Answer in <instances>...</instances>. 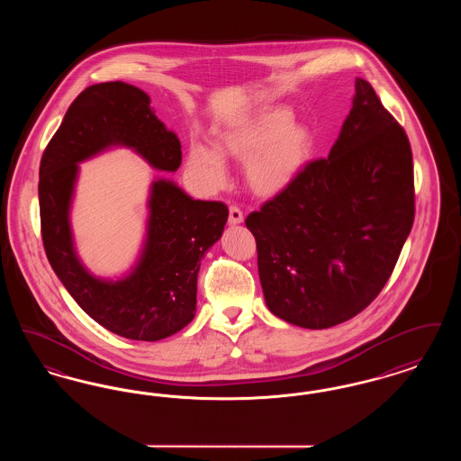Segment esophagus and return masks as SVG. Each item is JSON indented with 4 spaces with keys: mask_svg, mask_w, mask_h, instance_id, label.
<instances>
[{
    "mask_svg": "<svg viewBox=\"0 0 461 461\" xmlns=\"http://www.w3.org/2000/svg\"><path fill=\"white\" fill-rule=\"evenodd\" d=\"M230 224H240L243 221V212L240 211V207L237 205H230V216H228Z\"/></svg>",
    "mask_w": 461,
    "mask_h": 461,
    "instance_id": "esophagus-1",
    "label": "esophagus"
}]
</instances>
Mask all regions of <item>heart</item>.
<instances>
[{
	"instance_id": "heart-1",
	"label": "heart",
	"mask_w": 461,
	"mask_h": 461,
	"mask_svg": "<svg viewBox=\"0 0 461 461\" xmlns=\"http://www.w3.org/2000/svg\"><path fill=\"white\" fill-rule=\"evenodd\" d=\"M292 119L285 109L264 110L220 136V154L247 162L249 186L261 197H275L290 188L312 155V134ZM188 164L211 188L226 179L222 158L202 143L192 145Z\"/></svg>"
}]
</instances>
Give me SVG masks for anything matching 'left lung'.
Listing matches in <instances>:
<instances>
[{
  "label": "left lung",
  "mask_w": 461,
  "mask_h": 461,
  "mask_svg": "<svg viewBox=\"0 0 461 461\" xmlns=\"http://www.w3.org/2000/svg\"><path fill=\"white\" fill-rule=\"evenodd\" d=\"M413 220L410 140L357 77L329 157L245 220L269 311L311 330L351 320L391 278Z\"/></svg>",
  "instance_id": "8db88e82"
}]
</instances>
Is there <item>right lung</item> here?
Wrapping results in <instances>:
<instances>
[{
    "label": "right lung",
    "instance_id": "1",
    "mask_svg": "<svg viewBox=\"0 0 461 461\" xmlns=\"http://www.w3.org/2000/svg\"><path fill=\"white\" fill-rule=\"evenodd\" d=\"M112 145L134 149L160 171L181 164V143L157 119L145 91L121 81L85 89L41 157L44 252L67 292L96 323L124 339L155 342L194 320L200 259L220 240L228 207L194 200L173 181H154L147 241L131 275L119 282L91 276L72 245L68 207L77 162Z\"/></svg>",
    "mask_w": 461,
    "mask_h": 461
}]
</instances>
